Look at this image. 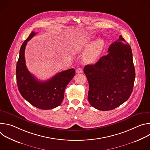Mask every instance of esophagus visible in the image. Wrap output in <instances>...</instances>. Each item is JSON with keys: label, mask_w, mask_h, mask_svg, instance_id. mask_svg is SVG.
Wrapping results in <instances>:
<instances>
[{"label": "esophagus", "mask_w": 150, "mask_h": 150, "mask_svg": "<svg viewBox=\"0 0 150 150\" xmlns=\"http://www.w3.org/2000/svg\"><path fill=\"white\" fill-rule=\"evenodd\" d=\"M76 72L77 74H81V73H82L83 72V70L82 68H78L76 70Z\"/></svg>", "instance_id": "1"}]
</instances>
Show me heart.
Segmentation results:
<instances>
[{"instance_id":"1","label":"heart","mask_w":150,"mask_h":150,"mask_svg":"<svg viewBox=\"0 0 150 150\" xmlns=\"http://www.w3.org/2000/svg\"><path fill=\"white\" fill-rule=\"evenodd\" d=\"M89 40V37H85L83 43H81L79 45V49H82L83 46H86L88 43V41ZM104 45V41L101 39H97L96 41H93L90 46L89 47L88 50L85 52L83 59L87 63H91L95 61V60L99 56L100 53H101Z\"/></svg>"}]
</instances>
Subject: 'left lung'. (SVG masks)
<instances>
[{
	"label": "left lung",
	"mask_w": 150,
	"mask_h": 150,
	"mask_svg": "<svg viewBox=\"0 0 150 150\" xmlns=\"http://www.w3.org/2000/svg\"><path fill=\"white\" fill-rule=\"evenodd\" d=\"M108 52L83 69L89 83V103L102 111L113 110L129 98L135 78L131 47L122 35Z\"/></svg>",
	"instance_id": "left-lung-1"
}]
</instances>
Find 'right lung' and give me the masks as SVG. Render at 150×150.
<instances>
[{"mask_svg": "<svg viewBox=\"0 0 150 150\" xmlns=\"http://www.w3.org/2000/svg\"><path fill=\"white\" fill-rule=\"evenodd\" d=\"M36 34L32 31L21 47L16 69V82L21 96L31 104L40 109H52L62 103L65 90L75 71L72 68L60 72L45 81H40L33 76L25 65V49L27 41Z\"/></svg>", "mask_w": 150, "mask_h": 150, "instance_id": "add662e5", "label": "right lung"}]
</instances>
